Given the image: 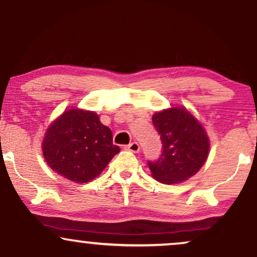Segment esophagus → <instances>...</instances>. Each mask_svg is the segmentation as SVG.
<instances>
[{
  "mask_svg": "<svg viewBox=\"0 0 257 257\" xmlns=\"http://www.w3.org/2000/svg\"><path fill=\"white\" fill-rule=\"evenodd\" d=\"M124 149L126 150V151H131V152H134V153L140 151V146H139V144L137 143V141H134V143H131L129 145H126Z\"/></svg>",
  "mask_w": 257,
  "mask_h": 257,
  "instance_id": "1",
  "label": "esophagus"
}]
</instances>
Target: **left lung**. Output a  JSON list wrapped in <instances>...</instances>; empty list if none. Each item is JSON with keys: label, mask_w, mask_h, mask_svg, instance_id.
<instances>
[{"label": "left lung", "mask_w": 257, "mask_h": 257, "mask_svg": "<svg viewBox=\"0 0 257 257\" xmlns=\"http://www.w3.org/2000/svg\"><path fill=\"white\" fill-rule=\"evenodd\" d=\"M152 122L162 140L159 158L147 162L153 178L162 184H176L193 176L209 153V139L202 124L185 107L157 112Z\"/></svg>", "instance_id": "left-lung-1"}]
</instances>
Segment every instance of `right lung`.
Listing matches in <instances>:
<instances>
[{"mask_svg":"<svg viewBox=\"0 0 257 257\" xmlns=\"http://www.w3.org/2000/svg\"><path fill=\"white\" fill-rule=\"evenodd\" d=\"M42 151L54 172L71 181L88 182L105 169L119 147L95 112L70 108L47 129Z\"/></svg>","mask_w":257,"mask_h":257,"instance_id":"add662e5","label":"right lung"}]
</instances>
